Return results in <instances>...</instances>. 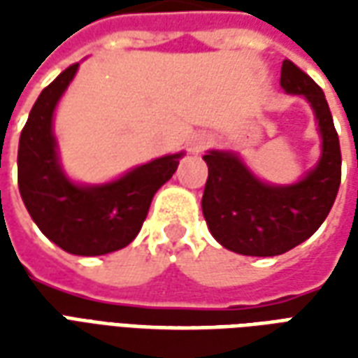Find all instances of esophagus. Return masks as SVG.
<instances>
[{
  "instance_id": "obj_1",
  "label": "esophagus",
  "mask_w": 358,
  "mask_h": 358,
  "mask_svg": "<svg viewBox=\"0 0 358 358\" xmlns=\"http://www.w3.org/2000/svg\"><path fill=\"white\" fill-rule=\"evenodd\" d=\"M207 143H209V138L207 136H195L192 143H189V151L192 153H201L203 149L207 148Z\"/></svg>"
}]
</instances>
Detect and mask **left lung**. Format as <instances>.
<instances>
[{"label":"left lung","instance_id":"left-lung-1","mask_svg":"<svg viewBox=\"0 0 358 358\" xmlns=\"http://www.w3.org/2000/svg\"><path fill=\"white\" fill-rule=\"evenodd\" d=\"M280 84L310 103L322 136L320 161L305 178L292 186H270L236 153L209 151L203 157L209 166L203 217L213 238L240 255H282L308 240L328 217L341 182L339 138L322 88L289 59L282 63Z\"/></svg>","mask_w":358,"mask_h":358}]
</instances>
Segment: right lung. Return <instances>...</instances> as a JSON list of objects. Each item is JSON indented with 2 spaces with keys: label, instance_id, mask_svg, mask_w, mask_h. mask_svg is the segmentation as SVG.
<instances>
[{
  "label": "right lung",
  "instance_id": "add662e5",
  "mask_svg": "<svg viewBox=\"0 0 358 358\" xmlns=\"http://www.w3.org/2000/svg\"><path fill=\"white\" fill-rule=\"evenodd\" d=\"M78 71L71 65L42 90L19 141V189L45 238L66 253L107 255L138 236L151 199L176 172L182 153L155 159L101 186H78L59 164L53 110Z\"/></svg>",
  "mask_w": 358,
  "mask_h": 358
}]
</instances>
